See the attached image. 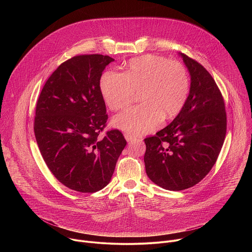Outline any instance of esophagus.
I'll return each instance as SVG.
<instances>
[{
	"label": "esophagus",
	"instance_id": "1",
	"mask_svg": "<svg viewBox=\"0 0 252 252\" xmlns=\"http://www.w3.org/2000/svg\"><path fill=\"white\" fill-rule=\"evenodd\" d=\"M125 138L126 139V141H132L133 139H135V137L133 136V135H131V134H129V133H126L125 134Z\"/></svg>",
	"mask_w": 252,
	"mask_h": 252
}]
</instances>
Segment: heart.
Returning <instances> with one entry per match:
<instances>
[{
    "label": "heart",
    "mask_w": 252,
    "mask_h": 252,
    "mask_svg": "<svg viewBox=\"0 0 252 252\" xmlns=\"http://www.w3.org/2000/svg\"><path fill=\"white\" fill-rule=\"evenodd\" d=\"M99 91L107 107L116 112L126 109L139 91L141 104L112 121L115 127L138 135L154 130L162 117L170 119L181 112L189 93V77L181 63L145 55L130 60L124 74L104 71Z\"/></svg>",
    "instance_id": "b5f03b06"
}]
</instances>
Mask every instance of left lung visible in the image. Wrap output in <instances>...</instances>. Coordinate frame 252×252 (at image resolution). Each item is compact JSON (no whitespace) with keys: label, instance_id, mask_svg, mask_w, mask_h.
I'll list each match as a JSON object with an SVG mask.
<instances>
[{"label":"left lung","instance_id":"left-lung-1","mask_svg":"<svg viewBox=\"0 0 252 252\" xmlns=\"http://www.w3.org/2000/svg\"><path fill=\"white\" fill-rule=\"evenodd\" d=\"M190 76L189 96L176 118L155 136L145 139L146 171L167 190H184L210 171L226 133L223 97L208 71L178 53Z\"/></svg>","mask_w":252,"mask_h":252}]
</instances>
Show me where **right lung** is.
Here are the masks:
<instances>
[{
    "instance_id": "1",
    "label": "right lung",
    "mask_w": 252,
    "mask_h": 252,
    "mask_svg": "<svg viewBox=\"0 0 252 252\" xmlns=\"http://www.w3.org/2000/svg\"><path fill=\"white\" fill-rule=\"evenodd\" d=\"M115 60L77 56L63 63L39 96L33 130L42 157L60 183L95 192L111 182L126 141L118 129L99 137L107 120L99 80Z\"/></svg>"
}]
</instances>
